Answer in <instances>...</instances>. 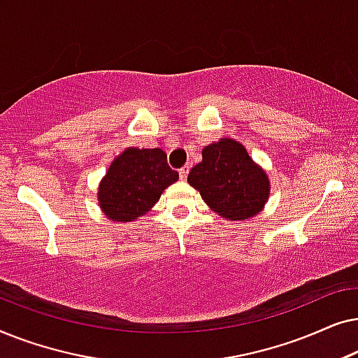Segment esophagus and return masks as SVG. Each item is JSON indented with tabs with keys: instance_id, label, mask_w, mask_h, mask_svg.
<instances>
[{
	"instance_id": "1",
	"label": "esophagus",
	"mask_w": 358,
	"mask_h": 358,
	"mask_svg": "<svg viewBox=\"0 0 358 358\" xmlns=\"http://www.w3.org/2000/svg\"><path fill=\"white\" fill-rule=\"evenodd\" d=\"M187 174H189V166L185 164L184 168H180V169H179V178L182 179V180H185V178H187Z\"/></svg>"
}]
</instances>
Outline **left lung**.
I'll use <instances>...</instances> for the list:
<instances>
[{
	"label": "left lung",
	"instance_id": "left-lung-1",
	"mask_svg": "<svg viewBox=\"0 0 358 358\" xmlns=\"http://www.w3.org/2000/svg\"><path fill=\"white\" fill-rule=\"evenodd\" d=\"M187 180L213 212L231 222L254 217L268 197L266 173L229 138L205 146L202 163L194 166Z\"/></svg>",
	"mask_w": 358,
	"mask_h": 358
}]
</instances>
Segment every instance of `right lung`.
<instances>
[{
	"label": "right lung",
	"mask_w": 358,
	"mask_h": 358,
	"mask_svg": "<svg viewBox=\"0 0 358 358\" xmlns=\"http://www.w3.org/2000/svg\"><path fill=\"white\" fill-rule=\"evenodd\" d=\"M178 179L163 150L129 148L112 161L101 180L99 207L114 222H131L148 212Z\"/></svg>",
	"instance_id": "obj_1"
}]
</instances>
